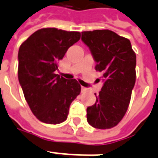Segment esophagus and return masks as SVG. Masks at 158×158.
<instances>
[{
    "label": "esophagus",
    "mask_w": 158,
    "mask_h": 158,
    "mask_svg": "<svg viewBox=\"0 0 158 158\" xmlns=\"http://www.w3.org/2000/svg\"><path fill=\"white\" fill-rule=\"evenodd\" d=\"M81 91H82V93H84V92L87 91V89H86V88H84V87L82 86L81 87Z\"/></svg>",
    "instance_id": "34e87169"
}]
</instances>
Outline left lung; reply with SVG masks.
<instances>
[{
	"label": "left lung",
	"mask_w": 158,
	"mask_h": 158,
	"mask_svg": "<svg viewBox=\"0 0 158 158\" xmlns=\"http://www.w3.org/2000/svg\"><path fill=\"white\" fill-rule=\"evenodd\" d=\"M81 39L103 81L95 104L87 108V120L97 129H110L127 111L136 79V55L129 39L107 29L82 32Z\"/></svg>",
	"instance_id": "obj_1"
}]
</instances>
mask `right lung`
I'll return each instance as SVG.
<instances>
[{
	"mask_svg": "<svg viewBox=\"0 0 158 158\" xmlns=\"http://www.w3.org/2000/svg\"><path fill=\"white\" fill-rule=\"evenodd\" d=\"M79 39V32L42 28L19 48V82L32 112L42 122L56 125L64 121L69 106L81 91L76 79L55 74L58 61Z\"/></svg>",
	"mask_w": 158,
	"mask_h": 158,
	"instance_id": "add662e5",
	"label": "right lung"
}]
</instances>
